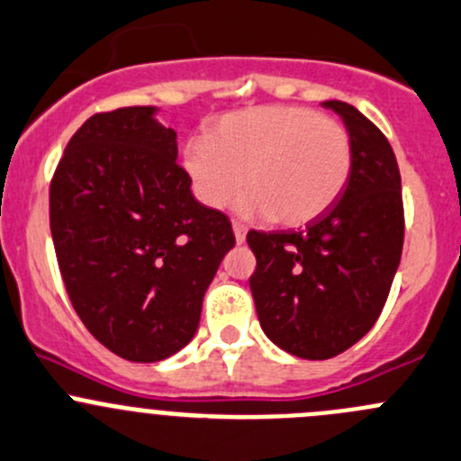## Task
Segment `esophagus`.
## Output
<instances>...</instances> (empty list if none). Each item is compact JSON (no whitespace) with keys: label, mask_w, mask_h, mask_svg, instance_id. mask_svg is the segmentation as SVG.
<instances>
[{"label":"esophagus","mask_w":461,"mask_h":461,"mask_svg":"<svg viewBox=\"0 0 461 461\" xmlns=\"http://www.w3.org/2000/svg\"><path fill=\"white\" fill-rule=\"evenodd\" d=\"M233 233H235V240H238V244H242L244 240H247V226L240 221H233Z\"/></svg>","instance_id":"obj_1"}]
</instances>
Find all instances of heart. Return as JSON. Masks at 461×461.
Listing matches in <instances>:
<instances>
[{"label": "heart", "instance_id": "b5f03b06", "mask_svg": "<svg viewBox=\"0 0 461 461\" xmlns=\"http://www.w3.org/2000/svg\"><path fill=\"white\" fill-rule=\"evenodd\" d=\"M183 162L210 208L226 205L244 183L242 212L303 226L344 192L353 144L339 122L312 108L260 106L210 122L205 138L187 144Z\"/></svg>", "mask_w": 461, "mask_h": 461}]
</instances>
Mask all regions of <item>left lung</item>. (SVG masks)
<instances>
[{
  "label": "left lung",
  "instance_id": "obj_1",
  "mask_svg": "<svg viewBox=\"0 0 461 461\" xmlns=\"http://www.w3.org/2000/svg\"><path fill=\"white\" fill-rule=\"evenodd\" d=\"M353 169L339 201L303 230H251L249 278L265 335L303 359L344 353L378 321L405 238L401 172L383 131L346 102Z\"/></svg>",
  "mask_w": 461,
  "mask_h": 461
}]
</instances>
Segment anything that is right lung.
Instances as JSON below:
<instances>
[{
	"mask_svg": "<svg viewBox=\"0 0 461 461\" xmlns=\"http://www.w3.org/2000/svg\"><path fill=\"white\" fill-rule=\"evenodd\" d=\"M153 106L96 113L65 147L50 226L74 310L108 350L158 362L194 337L233 226L192 196Z\"/></svg>",
	"mask_w": 461,
	"mask_h": 461,
	"instance_id": "add662e5",
	"label": "right lung"
}]
</instances>
